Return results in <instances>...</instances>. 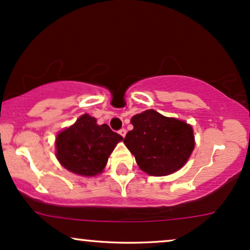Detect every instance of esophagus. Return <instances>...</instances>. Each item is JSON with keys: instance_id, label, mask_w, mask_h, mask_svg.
Listing matches in <instances>:
<instances>
[{"instance_id": "34e87169", "label": "esophagus", "mask_w": 250, "mask_h": 250, "mask_svg": "<svg viewBox=\"0 0 250 250\" xmlns=\"http://www.w3.org/2000/svg\"><path fill=\"white\" fill-rule=\"evenodd\" d=\"M119 134L122 135L123 138H124L125 135H126V130H125V128H122V130H119Z\"/></svg>"}]
</instances>
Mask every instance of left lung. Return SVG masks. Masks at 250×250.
<instances>
[{"label":"left lung","instance_id":"obj_1","mask_svg":"<svg viewBox=\"0 0 250 250\" xmlns=\"http://www.w3.org/2000/svg\"><path fill=\"white\" fill-rule=\"evenodd\" d=\"M124 144L133 154L141 170L165 176L178 170L195 147L193 131L182 120L167 118L155 110H147L131 119Z\"/></svg>","mask_w":250,"mask_h":250}]
</instances>
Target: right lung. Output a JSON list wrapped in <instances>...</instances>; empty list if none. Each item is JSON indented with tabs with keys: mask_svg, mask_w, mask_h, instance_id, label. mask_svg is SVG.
Wrapping results in <instances>:
<instances>
[{
	"mask_svg": "<svg viewBox=\"0 0 250 250\" xmlns=\"http://www.w3.org/2000/svg\"><path fill=\"white\" fill-rule=\"evenodd\" d=\"M120 140L122 135L106 124L97 125L94 117L83 115L73 126L58 134L57 158L74 174L94 176L103 170Z\"/></svg>",
	"mask_w": 250,
	"mask_h": 250,
	"instance_id": "1",
	"label": "right lung"
}]
</instances>
